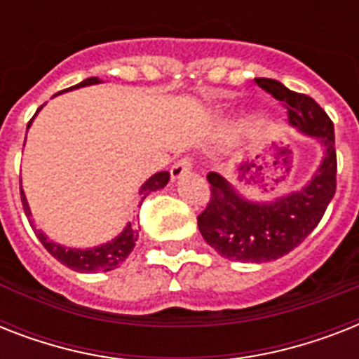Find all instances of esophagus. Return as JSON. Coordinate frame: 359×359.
I'll return each instance as SVG.
<instances>
[{"label":"esophagus","mask_w":359,"mask_h":359,"mask_svg":"<svg viewBox=\"0 0 359 359\" xmlns=\"http://www.w3.org/2000/svg\"><path fill=\"white\" fill-rule=\"evenodd\" d=\"M190 169H191L190 158H180V160H177V162L173 163V168H171V177H173V179H180V177H184Z\"/></svg>","instance_id":"esophagus-1"}]
</instances>
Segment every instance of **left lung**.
<instances>
[{
	"mask_svg": "<svg viewBox=\"0 0 359 359\" xmlns=\"http://www.w3.org/2000/svg\"><path fill=\"white\" fill-rule=\"evenodd\" d=\"M257 86L283 104L289 121L304 134L315 135L324 158L311 182L300 191L270 203L245 201L218 173L207 175L210 199L197 216L203 238L219 255L240 262L279 259L300 245L323 219L337 188L334 123L311 97L290 91L278 80L255 78Z\"/></svg>",
	"mask_w": 359,
	"mask_h": 359,
	"instance_id": "obj_1",
	"label": "left lung"
}]
</instances>
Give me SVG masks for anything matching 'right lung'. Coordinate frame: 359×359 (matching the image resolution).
<instances>
[{
	"label": "right lung",
	"instance_id": "add662e5",
	"mask_svg": "<svg viewBox=\"0 0 359 359\" xmlns=\"http://www.w3.org/2000/svg\"><path fill=\"white\" fill-rule=\"evenodd\" d=\"M93 83H100V80H98V78H87V80H83L81 83H78V86L69 87V89H65V91L78 89V87L93 86ZM36 111H39V109H36ZM29 124H27V126H29ZM168 180H169L168 171H160V173L152 175L151 179L141 186V190H140L141 201H143L149 194H152V191L163 188V186L168 184ZM20 197H22V205H24L25 216H31L29 205H27V201H25V196L22 190H20ZM36 236H39V240L42 242V245L46 248L48 253H50L52 257H55L61 264L72 268V270H76V272H86V273L109 272V270L117 268L121 262L130 255V251L134 250L135 240H137V233L132 229V225L130 224L124 227V231L117 236V238H114L111 242H108V244L93 248V250H67V248H63V245H59L55 244V242H52V240H48L46 236L42 235L41 231H36Z\"/></svg>",
	"mask_w": 359,
	"mask_h": 359
}]
</instances>
